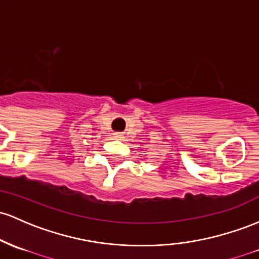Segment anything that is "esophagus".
<instances>
[{"mask_svg":"<svg viewBox=\"0 0 259 259\" xmlns=\"http://www.w3.org/2000/svg\"><path fill=\"white\" fill-rule=\"evenodd\" d=\"M113 136H114L115 139H119V140H121V139H123V135H121L120 133H114V134H113Z\"/></svg>","mask_w":259,"mask_h":259,"instance_id":"34e87169","label":"esophagus"}]
</instances>
